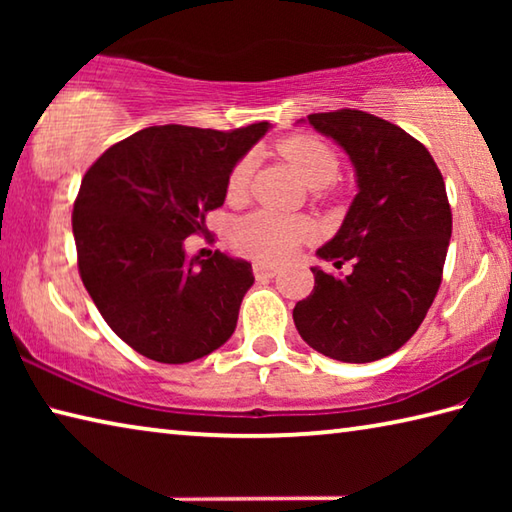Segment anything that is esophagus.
Segmentation results:
<instances>
[{
	"mask_svg": "<svg viewBox=\"0 0 512 512\" xmlns=\"http://www.w3.org/2000/svg\"><path fill=\"white\" fill-rule=\"evenodd\" d=\"M253 271H255V277H259V280H264V277H273L277 273V266L275 264H268V262H255L253 264Z\"/></svg>",
	"mask_w": 512,
	"mask_h": 512,
	"instance_id": "obj_1",
	"label": "esophagus"
}]
</instances>
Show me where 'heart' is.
I'll return each mask as SVG.
<instances>
[{"label": "heart", "mask_w": 512, "mask_h": 512, "mask_svg": "<svg viewBox=\"0 0 512 512\" xmlns=\"http://www.w3.org/2000/svg\"><path fill=\"white\" fill-rule=\"evenodd\" d=\"M277 149L284 155V160L291 164V169L298 173V178L311 189L327 187L339 173V155L323 140L314 135H291L287 140L277 144ZM250 173H253V158H241L232 167L228 176V192L230 201H239L246 194ZM309 225L296 219V216H284L275 212H253L241 219L235 230H232V241L235 246L255 259H275L287 257L298 241L307 237Z\"/></svg>", "instance_id": "obj_1"}]
</instances>
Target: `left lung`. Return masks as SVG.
I'll return each mask as SVG.
<instances>
[{"mask_svg": "<svg viewBox=\"0 0 512 512\" xmlns=\"http://www.w3.org/2000/svg\"><path fill=\"white\" fill-rule=\"evenodd\" d=\"M300 121L348 153L357 196L339 232L316 250L352 271L311 268L314 291L293 309V323L329 359H384L411 339L438 293L452 237L445 180L431 153L391 121L361 110Z\"/></svg>", "mask_w": 512, "mask_h": 512, "instance_id": "left-lung-1", "label": "left lung"}]
</instances>
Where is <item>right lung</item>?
Returning <instances> with one entry per match:
<instances>
[{
  "label": "right lung",
  "mask_w": 512,
  "mask_h": 512,
  "mask_svg": "<svg viewBox=\"0 0 512 512\" xmlns=\"http://www.w3.org/2000/svg\"><path fill=\"white\" fill-rule=\"evenodd\" d=\"M268 128L151 126L85 173L72 214L81 280L112 332L146 359L196 361L235 332L253 266L221 250L187 257L185 239L207 230L232 167Z\"/></svg>",
  "instance_id": "add662e5"
}]
</instances>
